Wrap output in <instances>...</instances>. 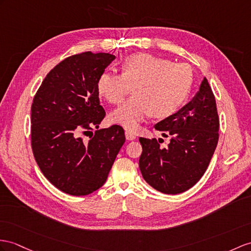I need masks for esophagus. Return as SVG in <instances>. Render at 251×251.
Wrapping results in <instances>:
<instances>
[{"mask_svg": "<svg viewBox=\"0 0 251 251\" xmlns=\"http://www.w3.org/2000/svg\"><path fill=\"white\" fill-rule=\"evenodd\" d=\"M126 138L127 140H134L136 138V135L134 134L133 132H130V131H126Z\"/></svg>", "mask_w": 251, "mask_h": 251, "instance_id": "esophagus-1", "label": "esophagus"}]
</instances>
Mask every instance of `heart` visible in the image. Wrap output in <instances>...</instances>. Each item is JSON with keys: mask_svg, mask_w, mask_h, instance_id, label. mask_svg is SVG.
Returning a JSON list of instances; mask_svg holds the SVG:
<instances>
[{"mask_svg": "<svg viewBox=\"0 0 251 251\" xmlns=\"http://www.w3.org/2000/svg\"><path fill=\"white\" fill-rule=\"evenodd\" d=\"M120 69L121 75L102 73L97 89L108 103L119 104L133 87L134 96L109 116L112 122L129 131L137 130L149 115L160 119L175 115L192 88L191 67L149 53L129 55Z\"/></svg>", "mask_w": 251, "mask_h": 251, "instance_id": "1", "label": "heart"}]
</instances>
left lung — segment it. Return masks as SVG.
<instances>
[{
    "label": "left lung",
    "mask_w": 251,
    "mask_h": 251,
    "mask_svg": "<svg viewBox=\"0 0 251 251\" xmlns=\"http://www.w3.org/2000/svg\"><path fill=\"white\" fill-rule=\"evenodd\" d=\"M154 127L164 137L169 136L170 143L161 148L160 140L139 138L143 178L164 194L185 192L203 176L218 143L219 118L207 79L203 78L191 102Z\"/></svg>",
    "instance_id": "obj_1"
}]
</instances>
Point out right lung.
<instances>
[{
    "label": "right lung",
    "instance_id": "right-lung-1",
    "mask_svg": "<svg viewBox=\"0 0 251 251\" xmlns=\"http://www.w3.org/2000/svg\"><path fill=\"white\" fill-rule=\"evenodd\" d=\"M115 59L109 53L72 55L48 73L36 93L30 114L32 149L46 178L60 191L85 196L104 184L122 145L120 126L99 127L98 78ZM91 133L84 141L82 135Z\"/></svg>",
    "mask_w": 251,
    "mask_h": 251
}]
</instances>
